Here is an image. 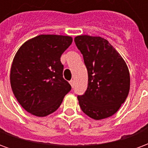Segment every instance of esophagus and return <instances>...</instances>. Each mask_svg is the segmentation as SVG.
<instances>
[{"label":"esophagus","mask_w":148,"mask_h":148,"mask_svg":"<svg viewBox=\"0 0 148 148\" xmlns=\"http://www.w3.org/2000/svg\"><path fill=\"white\" fill-rule=\"evenodd\" d=\"M70 84H71V86L72 87L74 86V80H71L70 81Z\"/></svg>","instance_id":"34e87169"}]
</instances>
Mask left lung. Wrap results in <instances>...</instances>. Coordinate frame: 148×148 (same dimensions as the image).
Here are the masks:
<instances>
[{
  "instance_id": "8db88e82",
  "label": "left lung",
  "mask_w": 148,
  "mask_h": 148,
  "mask_svg": "<svg viewBox=\"0 0 148 148\" xmlns=\"http://www.w3.org/2000/svg\"><path fill=\"white\" fill-rule=\"evenodd\" d=\"M88 71V87L77 96L81 109L94 120L115 114L127 98L130 75L125 62L108 40L99 36L74 38Z\"/></svg>"
}]
</instances>
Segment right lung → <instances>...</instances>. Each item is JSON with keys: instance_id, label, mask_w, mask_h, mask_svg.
<instances>
[{"instance_id": "add662e5", "label": "right lung", "mask_w": 148, "mask_h": 148, "mask_svg": "<svg viewBox=\"0 0 148 148\" xmlns=\"http://www.w3.org/2000/svg\"><path fill=\"white\" fill-rule=\"evenodd\" d=\"M72 37L40 35L27 40L15 55L10 82L23 108L36 116L56 111L71 86L62 77V54L72 43Z\"/></svg>"}]
</instances>
